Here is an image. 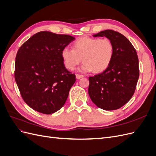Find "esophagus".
Instances as JSON below:
<instances>
[{
  "label": "esophagus",
  "mask_w": 156,
  "mask_h": 156,
  "mask_svg": "<svg viewBox=\"0 0 156 156\" xmlns=\"http://www.w3.org/2000/svg\"><path fill=\"white\" fill-rule=\"evenodd\" d=\"M75 76H76V78H77V79H81V78H83V77H84L83 75H79V74H76V75H75Z\"/></svg>",
  "instance_id": "esophagus-1"
}]
</instances>
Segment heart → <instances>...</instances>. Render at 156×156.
<instances>
[{
	"label": "heart",
	"instance_id": "b5f03b06",
	"mask_svg": "<svg viewBox=\"0 0 156 156\" xmlns=\"http://www.w3.org/2000/svg\"><path fill=\"white\" fill-rule=\"evenodd\" d=\"M114 52V45L109 39L83 37L73 44V49L64 48L61 56L66 68L69 70L74 69L83 60L80 71L101 73L109 67Z\"/></svg>",
	"mask_w": 156,
	"mask_h": 156
}]
</instances>
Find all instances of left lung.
Returning a JSON list of instances; mask_svg holds the SVG:
<instances>
[{"mask_svg": "<svg viewBox=\"0 0 156 156\" xmlns=\"http://www.w3.org/2000/svg\"><path fill=\"white\" fill-rule=\"evenodd\" d=\"M93 36L111 40L115 52L109 67L89 77V96L99 108L116 110L128 102L135 92L139 77L138 56L129 40L119 32L105 30Z\"/></svg>", "mask_w": 156, "mask_h": 156, "instance_id": "left-lung-1", "label": "left lung"}]
</instances>
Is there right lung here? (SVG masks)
I'll return each instance as SVG.
<instances>
[{
	"instance_id": "add662e5",
	"label": "right lung",
	"mask_w": 156,
	"mask_h": 156,
	"mask_svg": "<svg viewBox=\"0 0 156 156\" xmlns=\"http://www.w3.org/2000/svg\"><path fill=\"white\" fill-rule=\"evenodd\" d=\"M75 37L37 32L19 49L15 79L23 100L37 112L50 115L63 107L75 75L65 68L62 50Z\"/></svg>"
}]
</instances>
